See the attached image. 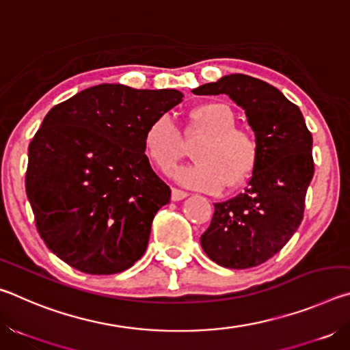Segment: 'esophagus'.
<instances>
[{
    "instance_id": "34e87169",
    "label": "esophagus",
    "mask_w": 350,
    "mask_h": 350,
    "mask_svg": "<svg viewBox=\"0 0 350 350\" xmlns=\"http://www.w3.org/2000/svg\"><path fill=\"white\" fill-rule=\"evenodd\" d=\"M188 196L187 191H183V189L179 188H171V199L173 200H182Z\"/></svg>"
}]
</instances>
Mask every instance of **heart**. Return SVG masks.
<instances>
[{"instance_id": "obj_1", "label": "heart", "mask_w": 350, "mask_h": 350, "mask_svg": "<svg viewBox=\"0 0 350 350\" xmlns=\"http://www.w3.org/2000/svg\"><path fill=\"white\" fill-rule=\"evenodd\" d=\"M187 139H200L193 148L196 163L182 168L176 179L183 185L217 191L236 189L250 179L258 167L260 146L256 134L236 126L234 111L222 102H208L189 111ZM144 148L151 163L170 173L185 156V142L168 114L154 118L144 134Z\"/></svg>"}]
</instances>
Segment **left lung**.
Listing matches in <instances>:
<instances>
[{
	"label": "left lung",
	"mask_w": 350,
	"mask_h": 350,
	"mask_svg": "<svg viewBox=\"0 0 350 350\" xmlns=\"http://www.w3.org/2000/svg\"><path fill=\"white\" fill-rule=\"evenodd\" d=\"M193 92L227 94L245 109L259 140V162L244 193L215 204L210 227L200 236L204 252L216 264L256 267L275 256L303 221L306 193L315 171L312 134L298 106L254 77L225 75Z\"/></svg>",
	"instance_id": "1"
}]
</instances>
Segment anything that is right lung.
<instances>
[{"label": "right lung", "mask_w": 350, "mask_h": 350, "mask_svg": "<svg viewBox=\"0 0 350 350\" xmlns=\"http://www.w3.org/2000/svg\"><path fill=\"white\" fill-rule=\"evenodd\" d=\"M182 97L103 83L47 112L29 145L26 193L41 239L70 267L120 273L145 253L171 189L145 156L144 134Z\"/></svg>", "instance_id": "1"}]
</instances>
